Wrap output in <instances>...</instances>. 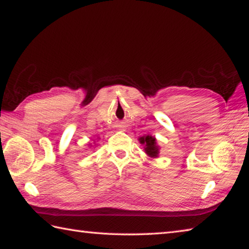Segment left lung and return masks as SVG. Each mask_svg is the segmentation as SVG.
<instances>
[{
	"mask_svg": "<svg viewBox=\"0 0 249 249\" xmlns=\"http://www.w3.org/2000/svg\"><path fill=\"white\" fill-rule=\"evenodd\" d=\"M140 142L142 145H145V147H144L145 153L148 155L149 157H153V158L158 157L159 146L157 145V142H156L155 137L150 136V135L142 136L140 138Z\"/></svg>",
	"mask_w": 249,
	"mask_h": 249,
	"instance_id": "8db88e82",
	"label": "left lung"
}]
</instances>
